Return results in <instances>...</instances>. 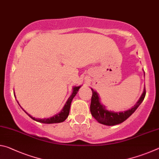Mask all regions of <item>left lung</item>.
Wrapping results in <instances>:
<instances>
[{
  "mask_svg": "<svg viewBox=\"0 0 159 159\" xmlns=\"http://www.w3.org/2000/svg\"><path fill=\"white\" fill-rule=\"evenodd\" d=\"M91 90L93 92L90 104L91 114L99 123L106 125H115L125 121L138 108V107L143 102L145 95H146V90H145L144 87L143 93L139 98V100L130 109L123 111L115 112L107 110L105 106L101 103L99 96L97 91L94 90L93 88H91Z\"/></svg>",
  "mask_w": 159,
  "mask_h": 159,
  "instance_id": "left-lung-1",
  "label": "left lung"
}]
</instances>
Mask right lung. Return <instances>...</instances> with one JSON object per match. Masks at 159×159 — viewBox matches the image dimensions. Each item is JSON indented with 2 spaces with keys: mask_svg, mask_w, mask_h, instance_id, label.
Instances as JSON below:
<instances>
[{
  "mask_svg": "<svg viewBox=\"0 0 159 159\" xmlns=\"http://www.w3.org/2000/svg\"><path fill=\"white\" fill-rule=\"evenodd\" d=\"M81 87V86H74L73 88V92H72V94L71 95V96L69 97V99H67V101L66 102L65 105L64 106L63 109L61 111L58 113L55 116H53L52 117H50V118H34L31 116L29 114H28L27 112H26L25 109H24L22 107H21L20 104H19V102H17V103L19 104V105L20 106V107L21 109L24 110V111H25L26 114H27L29 117L31 118L32 119L36 120L37 122H39V123H46V124H51V123H61V122H63L66 119V118L68 117L69 114V110H70V107H71V101L72 99H74V98L78 93V91H79V88ZM14 95L15 96V94L14 93ZM16 98V97H15Z\"/></svg>",
  "mask_w": 159,
  "mask_h": 159,
  "instance_id": "right-lung-1",
  "label": "right lung"
}]
</instances>
